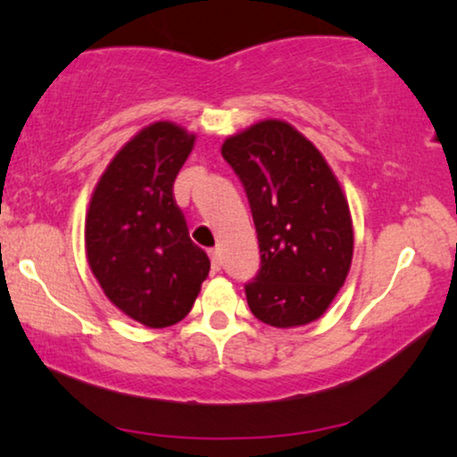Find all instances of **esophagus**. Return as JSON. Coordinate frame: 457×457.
I'll return each mask as SVG.
<instances>
[{
    "instance_id": "esophagus-1",
    "label": "esophagus",
    "mask_w": 457,
    "mask_h": 457,
    "mask_svg": "<svg viewBox=\"0 0 457 457\" xmlns=\"http://www.w3.org/2000/svg\"><path fill=\"white\" fill-rule=\"evenodd\" d=\"M209 254H211V265H212V271H219V270H221L223 261H221V254H219L217 248H211Z\"/></svg>"
}]
</instances>
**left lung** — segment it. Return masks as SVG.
<instances>
[{
    "mask_svg": "<svg viewBox=\"0 0 457 457\" xmlns=\"http://www.w3.org/2000/svg\"><path fill=\"white\" fill-rule=\"evenodd\" d=\"M221 154L245 186L259 238L261 267L245 286L253 315L276 328L315 321L353 259L351 212L338 179L303 133L276 119L228 137Z\"/></svg>",
    "mask_w": 457,
    "mask_h": 457,
    "instance_id": "obj_1",
    "label": "left lung"
}]
</instances>
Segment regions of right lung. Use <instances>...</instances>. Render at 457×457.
Instances as JSON below:
<instances>
[{
	"label": "right lung",
	"instance_id": "obj_1",
	"mask_svg": "<svg viewBox=\"0 0 457 457\" xmlns=\"http://www.w3.org/2000/svg\"><path fill=\"white\" fill-rule=\"evenodd\" d=\"M194 139L169 120L144 127L112 158L89 200L91 271L114 307L148 328L184 320L211 270L173 198Z\"/></svg>",
	"mask_w": 457,
	"mask_h": 457
}]
</instances>
